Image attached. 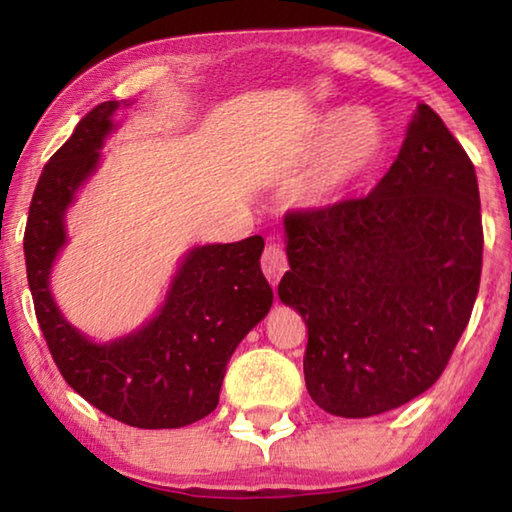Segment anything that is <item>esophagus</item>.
<instances>
[{"label":"esophagus","mask_w":512,"mask_h":512,"mask_svg":"<svg viewBox=\"0 0 512 512\" xmlns=\"http://www.w3.org/2000/svg\"><path fill=\"white\" fill-rule=\"evenodd\" d=\"M289 268V262H287V253H284L282 246L277 244H268L264 248V255H262V271L264 275L268 277V282L275 284L280 282V277L284 275V271Z\"/></svg>","instance_id":"obj_1"}]
</instances>
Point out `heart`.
Instances as JSON below:
<instances>
[{
	"label": "heart",
	"mask_w": 512,
	"mask_h": 512,
	"mask_svg": "<svg viewBox=\"0 0 512 512\" xmlns=\"http://www.w3.org/2000/svg\"><path fill=\"white\" fill-rule=\"evenodd\" d=\"M384 126L370 110H332L318 121L309 137L305 160L316 167L302 185L311 205L336 203L359 183L384 153Z\"/></svg>",
	"instance_id": "1"
}]
</instances>
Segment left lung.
Listing matches in <instances>:
<instances>
[{
	"mask_svg": "<svg viewBox=\"0 0 512 512\" xmlns=\"http://www.w3.org/2000/svg\"><path fill=\"white\" fill-rule=\"evenodd\" d=\"M277 296L307 325V391L341 418L397 409L436 384L479 293L474 164L420 103L400 155L363 198L289 212Z\"/></svg>",
	"mask_w": 512,
	"mask_h": 512,
	"instance_id": "1",
	"label": "left lung"
}]
</instances>
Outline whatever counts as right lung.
Segmentation results:
<instances>
[{
    "instance_id": "add662e5",
    "label": "right lung",
    "mask_w": 512,
    "mask_h": 512,
    "mask_svg": "<svg viewBox=\"0 0 512 512\" xmlns=\"http://www.w3.org/2000/svg\"><path fill=\"white\" fill-rule=\"evenodd\" d=\"M117 108V101L92 108L42 169L24 232L29 289L51 357L83 400L131 427L178 429L216 409L232 352L273 305L259 268L264 239L189 250L164 305L133 334L94 343L69 325L49 273L67 241L65 210L97 169Z\"/></svg>"
}]
</instances>
